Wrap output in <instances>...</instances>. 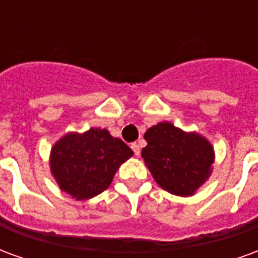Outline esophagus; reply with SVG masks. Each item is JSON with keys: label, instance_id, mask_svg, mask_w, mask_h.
I'll return each instance as SVG.
<instances>
[{"label": "esophagus", "instance_id": "1", "mask_svg": "<svg viewBox=\"0 0 258 258\" xmlns=\"http://www.w3.org/2000/svg\"><path fill=\"white\" fill-rule=\"evenodd\" d=\"M131 149L134 151L135 156H140L141 149H140V144H138V142H134V144H131Z\"/></svg>", "mask_w": 258, "mask_h": 258}]
</instances>
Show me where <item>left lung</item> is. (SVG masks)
<instances>
[{
    "instance_id": "8db88e82",
    "label": "left lung",
    "mask_w": 258,
    "mask_h": 258,
    "mask_svg": "<svg viewBox=\"0 0 258 258\" xmlns=\"http://www.w3.org/2000/svg\"><path fill=\"white\" fill-rule=\"evenodd\" d=\"M148 145L142 157L163 189L178 196H192L211 174L214 151L196 133H184L168 121L153 125L144 135Z\"/></svg>"
}]
</instances>
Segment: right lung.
Masks as SVG:
<instances>
[{
    "mask_svg": "<svg viewBox=\"0 0 258 258\" xmlns=\"http://www.w3.org/2000/svg\"><path fill=\"white\" fill-rule=\"evenodd\" d=\"M131 156L133 151L107 130L90 128L66 134L53 145L51 171L63 192L91 199L109 188L120 164Z\"/></svg>",
    "mask_w": 258,
    "mask_h": 258,
    "instance_id": "right-lung-1",
    "label": "right lung"
}]
</instances>
